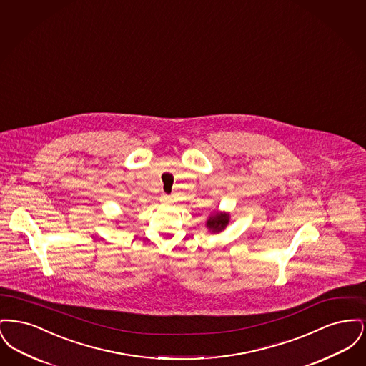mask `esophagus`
Returning a JSON list of instances; mask_svg holds the SVG:
<instances>
[{
    "label": "esophagus",
    "instance_id": "obj_1",
    "mask_svg": "<svg viewBox=\"0 0 366 366\" xmlns=\"http://www.w3.org/2000/svg\"><path fill=\"white\" fill-rule=\"evenodd\" d=\"M160 202H163V203H170V202H173V197H172L170 194H162V196H160Z\"/></svg>",
    "mask_w": 366,
    "mask_h": 366
}]
</instances>
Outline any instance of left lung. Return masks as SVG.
I'll use <instances>...</instances> for the list:
<instances>
[{
    "instance_id": "1",
    "label": "left lung",
    "mask_w": 366,
    "mask_h": 366,
    "mask_svg": "<svg viewBox=\"0 0 366 366\" xmlns=\"http://www.w3.org/2000/svg\"><path fill=\"white\" fill-rule=\"evenodd\" d=\"M227 222H229V215L227 214H215L212 217H209L207 221V227L209 230H212L214 233L221 232L227 227Z\"/></svg>"
}]
</instances>
